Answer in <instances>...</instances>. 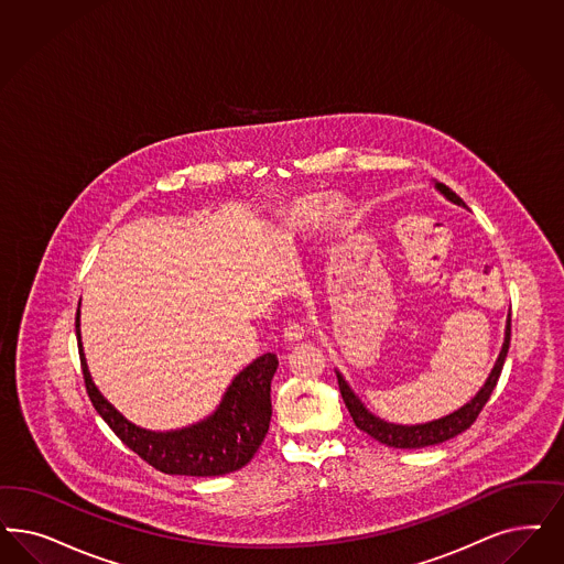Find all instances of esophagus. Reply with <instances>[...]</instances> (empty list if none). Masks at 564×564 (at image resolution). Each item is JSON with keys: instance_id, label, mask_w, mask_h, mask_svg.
<instances>
[{"instance_id": "1", "label": "esophagus", "mask_w": 564, "mask_h": 564, "mask_svg": "<svg viewBox=\"0 0 564 564\" xmlns=\"http://www.w3.org/2000/svg\"><path fill=\"white\" fill-rule=\"evenodd\" d=\"M285 339L288 341H302V339H306L308 337V330L304 329L302 325H295V323H292V325H288L285 327Z\"/></svg>"}]
</instances>
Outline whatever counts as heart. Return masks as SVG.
<instances>
[{
	"mask_svg": "<svg viewBox=\"0 0 564 564\" xmlns=\"http://www.w3.org/2000/svg\"><path fill=\"white\" fill-rule=\"evenodd\" d=\"M314 208H316V204H314V202H311V204H304V206L300 208V216H304V218H306V216H311V214L314 213ZM337 214H339V210H337L335 206H330L329 216H337Z\"/></svg>",
	"mask_w": 564,
	"mask_h": 564,
	"instance_id": "1",
	"label": "heart"
}]
</instances>
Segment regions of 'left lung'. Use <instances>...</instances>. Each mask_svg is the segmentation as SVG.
I'll return each mask as SVG.
<instances>
[{
	"instance_id": "1",
	"label": "left lung",
	"mask_w": 564,
	"mask_h": 564,
	"mask_svg": "<svg viewBox=\"0 0 564 564\" xmlns=\"http://www.w3.org/2000/svg\"><path fill=\"white\" fill-rule=\"evenodd\" d=\"M435 187L446 195L449 202L458 204V206H465V202L454 194L447 185L444 183H435ZM508 346H510V314H508V321H506V333L505 344H502V351L494 365V369L487 377L486 386L477 391V395L465 404L463 409L447 414L444 419H437V421H431L425 425H393L388 423L379 416H375L372 412L365 409V404L356 398V393L351 391L350 386L346 383V379L337 372V381H339V391H341V398L346 402V409L350 410V416L354 419V425L365 431L367 435H370L372 440L381 442L389 447H402V449H412V447H425L435 446V444H442L447 442L452 437H456L458 433H463L466 429L470 427L479 412L484 410V406L491 395V391L496 388L498 379H500V372L505 367L506 354H508Z\"/></svg>"
}]
</instances>
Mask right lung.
Listing matches in <instances>:
<instances>
[{"label": "right lung", "mask_w": 564, "mask_h": 564, "mask_svg": "<svg viewBox=\"0 0 564 564\" xmlns=\"http://www.w3.org/2000/svg\"><path fill=\"white\" fill-rule=\"evenodd\" d=\"M75 325L80 369L89 400L108 427L117 433L118 440L131 447L139 458L166 475L189 477L227 475L252 460L271 425V381L279 367L274 354L269 351L241 370L208 419L192 427L155 433L129 423L99 393L80 348L78 312Z\"/></svg>", "instance_id": "1"}]
</instances>
